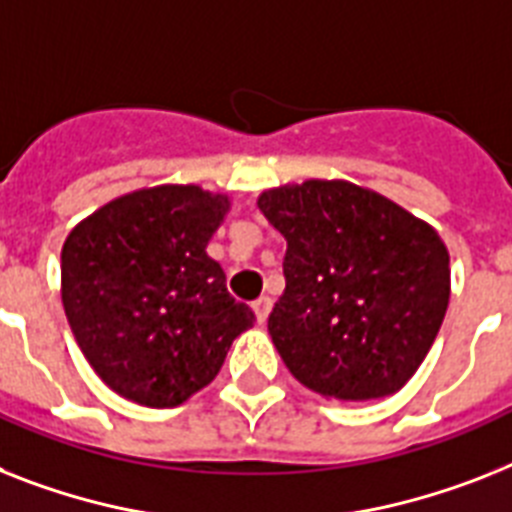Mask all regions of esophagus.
<instances>
[{
  "mask_svg": "<svg viewBox=\"0 0 512 512\" xmlns=\"http://www.w3.org/2000/svg\"><path fill=\"white\" fill-rule=\"evenodd\" d=\"M253 316H256V322L264 324L266 319H269V311H272V301L266 298V295H261L259 301H253Z\"/></svg>",
  "mask_w": 512,
  "mask_h": 512,
  "instance_id": "esophagus-1",
  "label": "esophagus"
}]
</instances>
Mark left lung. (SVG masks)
<instances>
[{
	"instance_id": "8db88e82",
	"label": "left lung",
	"mask_w": 512,
	"mask_h": 512,
	"mask_svg": "<svg viewBox=\"0 0 512 512\" xmlns=\"http://www.w3.org/2000/svg\"><path fill=\"white\" fill-rule=\"evenodd\" d=\"M256 204L287 240L269 335L290 374L342 403L398 392L450 303V253L437 230L348 180L287 183Z\"/></svg>"
}]
</instances>
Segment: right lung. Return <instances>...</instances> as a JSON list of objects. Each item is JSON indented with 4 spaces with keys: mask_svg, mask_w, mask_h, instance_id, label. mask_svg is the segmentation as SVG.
Returning a JSON list of instances; mask_svg holds the SVG:
<instances>
[{
    "mask_svg": "<svg viewBox=\"0 0 512 512\" xmlns=\"http://www.w3.org/2000/svg\"><path fill=\"white\" fill-rule=\"evenodd\" d=\"M232 201L201 185L130 190L62 246V306L91 369L120 398L175 408L214 382L253 311L206 253Z\"/></svg>",
    "mask_w": 512,
    "mask_h": 512,
    "instance_id": "right-lung-1",
    "label": "right lung"
}]
</instances>
